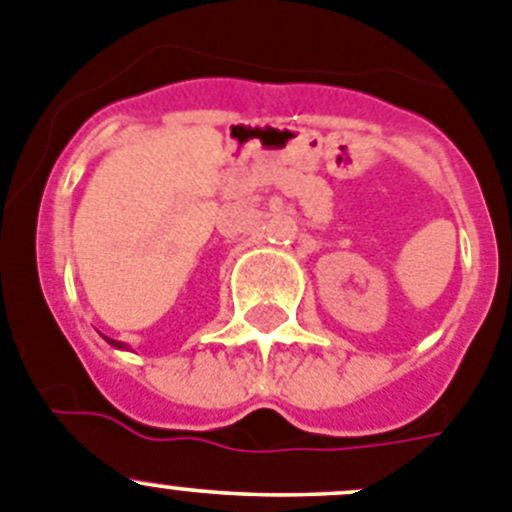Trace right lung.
Segmentation results:
<instances>
[{"instance_id":"right-lung-1","label":"right lung","mask_w":512,"mask_h":512,"mask_svg":"<svg viewBox=\"0 0 512 512\" xmlns=\"http://www.w3.org/2000/svg\"><path fill=\"white\" fill-rule=\"evenodd\" d=\"M103 338H105V336H103ZM105 341L111 343V346H116V348H126V346H123V343H121V341H113V338H105Z\"/></svg>"}]
</instances>
